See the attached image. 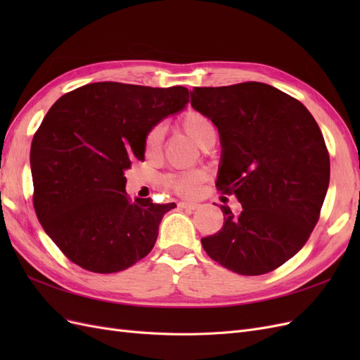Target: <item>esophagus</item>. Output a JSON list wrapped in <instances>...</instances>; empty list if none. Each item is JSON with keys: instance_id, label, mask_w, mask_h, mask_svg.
Segmentation results:
<instances>
[{"instance_id": "34e87169", "label": "esophagus", "mask_w": 360, "mask_h": 360, "mask_svg": "<svg viewBox=\"0 0 360 360\" xmlns=\"http://www.w3.org/2000/svg\"><path fill=\"white\" fill-rule=\"evenodd\" d=\"M179 207H180V209H183V210L193 212V210H197L200 205H198L197 202H188V201H181V202H179Z\"/></svg>"}]
</instances>
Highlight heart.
<instances>
[{
  "label": "heart",
  "mask_w": 360,
  "mask_h": 360,
  "mask_svg": "<svg viewBox=\"0 0 360 360\" xmlns=\"http://www.w3.org/2000/svg\"><path fill=\"white\" fill-rule=\"evenodd\" d=\"M180 127L186 132L200 147L204 144L210 134L214 132V127L210 118L198 111H186L180 120ZM163 127L160 124L151 127L144 139V155L147 158H156L163 146ZM204 174L200 169H192L181 174H172L167 179V186L179 195H191L198 189V184L202 181Z\"/></svg>",
  "instance_id": "heart-1"
}]
</instances>
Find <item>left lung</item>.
Returning a JSON list of instances; mask_svg holds the SVG:
<instances>
[{"mask_svg": "<svg viewBox=\"0 0 360 360\" xmlns=\"http://www.w3.org/2000/svg\"><path fill=\"white\" fill-rule=\"evenodd\" d=\"M191 105L217 127L222 159L216 186L242 212L221 205L224 225L202 237L210 258L257 276L296 255L317 225L330 160L321 130L297 99L263 82L195 86Z\"/></svg>", "mask_w": 360, "mask_h": 360, "instance_id": "left-lung-1", "label": "left lung"}]
</instances>
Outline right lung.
I'll list each match as a JSON object with an SVG mask.
<instances>
[{
  "label": "right lung",
  "mask_w": 360,
  "mask_h": 360,
  "mask_svg": "<svg viewBox=\"0 0 360 360\" xmlns=\"http://www.w3.org/2000/svg\"><path fill=\"white\" fill-rule=\"evenodd\" d=\"M188 102L180 85L94 82L51 106L31 143L32 204L72 263L115 274L153 249L162 217L176 204L130 200L124 171L144 159L148 130Z\"/></svg>",
  "instance_id": "add662e5"
}]
</instances>
